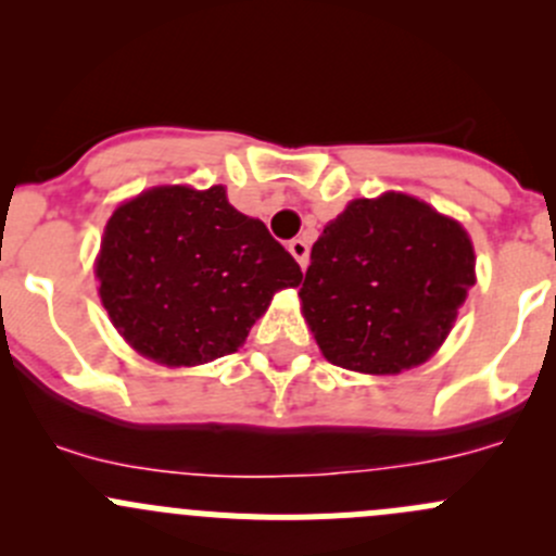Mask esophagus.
<instances>
[{"label":"esophagus","instance_id":"esophagus-1","mask_svg":"<svg viewBox=\"0 0 556 556\" xmlns=\"http://www.w3.org/2000/svg\"><path fill=\"white\" fill-rule=\"evenodd\" d=\"M288 250H290V255L299 261L301 268L309 266V242H306V239H293V242L288 244Z\"/></svg>","mask_w":556,"mask_h":556}]
</instances>
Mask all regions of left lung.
I'll list each match as a JSON object with an SVG mask.
<instances>
[{"mask_svg":"<svg viewBox=\"0 0 556 556\" xmlns=\"http://www.w3.org/2000/svg\"><path fill=\"white\" fill-rule=\"evenodd\" d=\"M473 268L465 228L425 201L355 199L312 247L301 309L333 366L401 374L444 344Z\"/></svg>","mask_w":556,"mask_h":556,"instance_id":"obj_1","label":"left lung"}]
</instances>
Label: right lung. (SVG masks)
Instances as JSON below:
<instances>
[{"label":"right lung","mask_w":556,"mask_h":556,"mask_svg":"<svg viewBox=\"0 0 556 556\" xmlns=\"http://www.w3.org/2000/svg\"><path fill=\"white\" fill-rule=\"evenodd\" d=\"M97 277L117 333L177 368L237 352L274 293L304 274L261 220L228 204L223 185H161L112 212Z\"/></svg>","instance_id":"1"}]
</instances>
